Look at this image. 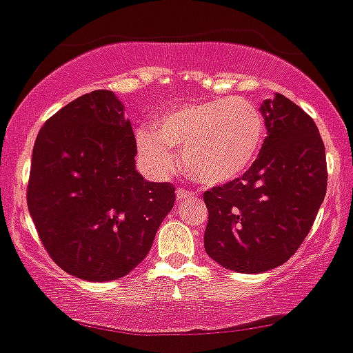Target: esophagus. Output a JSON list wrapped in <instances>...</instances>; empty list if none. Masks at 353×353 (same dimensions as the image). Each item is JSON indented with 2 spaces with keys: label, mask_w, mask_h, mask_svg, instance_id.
<instances>
[{
  "label": "esophagus",
  "mask_w": 353,
  "mask_h": 353,
  "mask_svg": "<svg viewBox=\"0 0 353 353\" xmlns=\"http://www.w3.org/2000/svg\"><path fill=\"white\" fill-rule=\"evenodd\" d=\"M176 197L177 201H190V199H194V194L190 192V190H185V188H177L176 190Z\"/></svg>",
  "instance_id": "34e87169"
}]
</instances>
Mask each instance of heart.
Wrapping results in <instances>:
<instances>
[{
    "label": "heart",
    "instance_id": "heart-1",
    "mask_svg": "<svg viewBox=\"0 0 353 353\" xmlns=\"http://www.w3.org/2000/svg\"><path fill=\"white\" fill-rule=\"evenodd\" d=\"M266 137L263 112L243 97L183 104L137 131V147L151 174L163 177L183 151L186 172L201 185H225L254 165Z\"/></svg>",
    "mask_w": 353,
    "mask_h": 353
}]
</instances>
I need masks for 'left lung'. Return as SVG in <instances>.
I'll use <instances>...</instances> for the list:
<instances>
[{
    "instance_id": "obj_1",
    "label": "left lung",
    "mask_w": 353,
    "mask_h": 353,
    "mask_svg": "<svg viewBox=\"0 0 353 353\" xmlns=\"http://www.w3.org/2000/svg\"><path fill=\"white\" fill-rule=\"evenodd\" d=\"M259 110L268 134L252 167L204 192V249L238 274L286 263L311 231L327 192L325 145L314 121L283 94Z\"/></svg>"
}]
</instances>
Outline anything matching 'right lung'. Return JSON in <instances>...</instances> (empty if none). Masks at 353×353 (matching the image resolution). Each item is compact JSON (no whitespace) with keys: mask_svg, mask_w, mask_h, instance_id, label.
Segmentation results:
<instances>
[{"mask_svg":"<svg viewBox=\"0 0 353 353\" xmlns=\"http://www.w3.org/2000/svg\"><path fill=\"white\" fill-rule=\"evenodd\" d=\"M134 156L131 122L110 90L74 99L37 134L28 210L44 249L67 274L115 281L151 250L176 188L143 179Z\"/></svg>","mask_w":353,"mask_h":353,"instance_id":"right-lung-1","label":"right lung"}]
</instances>
